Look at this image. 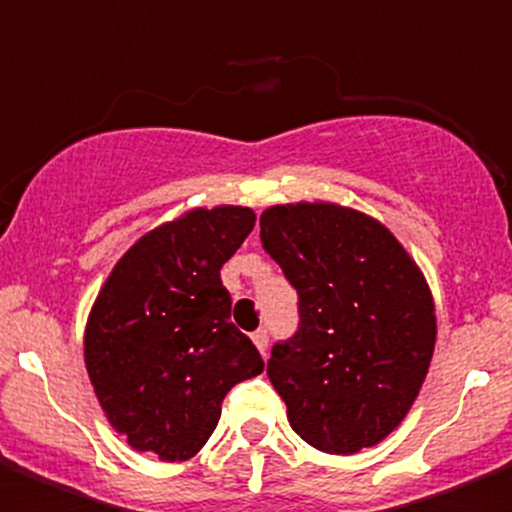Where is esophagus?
Returning <instances> with one entry per match:
<instances>
[{
    "mask_svg": "<svg viewBox=\"0 0 512 512\" xmlns=\"http://www.w3.org/2000/svg\"><path fill=\"white\" fill-rule=\"evenodd\" d=\"M251 338H253V343H256V348L261 351V356H266V351H269V330L259 328Z\"/></svg>",
    "mask_w": 512,
    "mask_h": 512,
    "instance_id": "esophagus-1",
    "label": "esophagus"
}]
</instances>
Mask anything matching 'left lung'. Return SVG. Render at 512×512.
I'll list each match as a JSON object with an SVG mask.
<instances>
[{
  "mask_svg": "<svg viewBox=\"0 0 512 512\" xmlns=\"http://www.w3.org/2000/svg\"><path fill=\"white\" fill-rule=\"evenodd\" d=\"M261 246L297 289V330L269 372L289 423L325 454H356L397 428L436 343L423 274L395 235L338 205H277Z\"/></svg>",
  "mask_w": 512,
  "mask_h": 512,
  "instance_id": "1",
  "label": "left lung"
}]
</instances>
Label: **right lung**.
Segmentation results:
<instances>
[{"label": "right lung", "instance_id": "1", "mask_svg": "<svg viewBox=\"0 0 512 512\" xmlns=\"http://www.w3.org/2000/svg\"><path fill=\"white\" fill-rule=\"evenodd\" d=\"M253 223L248 207L192 210L143 235L104 282L84 359L99 405L135 451L194 456L225 395L264 372L251 338L230 323L220 282Z\"/></svg>", "mask_w": 512, "mask_h": 512}]
</instances>
